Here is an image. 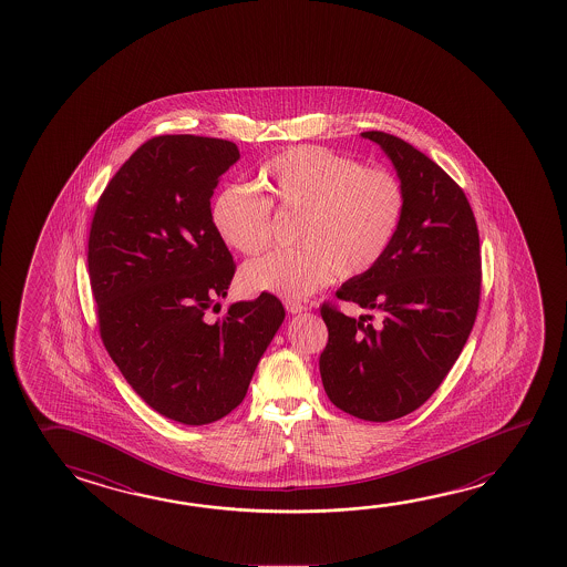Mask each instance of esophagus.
I'll list each match as a JSON object with an SVG mask.
<instances>
[{"label":"esophagus","instance_id":"obj_1","mask_svg":"<svg viewBox=\"0 0 567 567\" xmlns=\"http://www.w3.org/2000/svg\"><path fill=\"white\" fill-rule=\"evenodd\" d=\"M285 307H287L288 312L290 315H298V312H305L307 310V305H302V302H297V300H285Z\"/></svg>","mask_w":567,"mask_h":567}]
</instances>
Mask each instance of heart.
I'll return each mask as SVG.
<instances>
[{
    "instance_id": "b5f03b06",
    "label": "heart",
    "mask_w": 567,
    "mask_h": 567,
    "mask_svg": "<svg viewBox=\"0 0 567 567\" xmlns=\"http://www.w3.org/2000/svg\"><path fill=\"white\" fill-rule=\"evenodd\" d=\"M259 185L233 183L210 205L213 229L229 249L255 255L269 245L272 205L298 213L292 249L270 250L243 267L249 292L305 298L337 272L357 279L394 245L406 215V189L394 171L317 145L290 147L262 163Z\"/></svg>"
}]
</instances>
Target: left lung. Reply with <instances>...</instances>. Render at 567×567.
<instances>
[{
	"label": "left lung",
	"mask_w": 567,
	"mask_h": 567,
	"mask_svg": "<svg viewBox=\"0 0 567 567\" xmlns=\"http://www.w3.org/2000/svg\"><path fill=\"white\" fill-rule=\"evenodd\" d=\"M362 137L394 163L406 215L386 257L337 290L338 300L368 315L350 318L322 302L328 342L320 377L342 412L388 422L422 406L454 367L476 322L482 255L474 210L446 171L394 135Z\"/></svg>",
	"instance_id": "left-lung-1"
}]
</instances>
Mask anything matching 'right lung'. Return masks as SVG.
I'll return each mask as SVG.
<instances>
[{
    "label": "right lung",
    "instance_id": "obj_1",
    "mask_svg": "<svg viewBox=\"0 0 567 567\" xmlns=\"http://www.w3.org/2000/svg\"><path fill=\"white\" fill-rule=\"evenodd\" d=\"M239 157L233 141L153 137L113 175L91 220L87 267L103 347L153 410L187 426L239 406L285 320L270 292L209 320L237 270L213 229L210 197Z\"/></svg>",
    "mask_w": 567,
    "mask_h": 567
}]
</instances>
